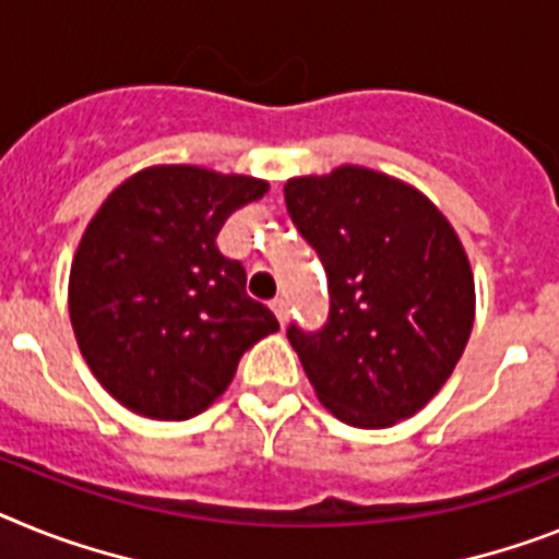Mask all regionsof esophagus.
Returning <instances> with one entry per match:
<instances>
[{
  "instance_id": "obj_1",
  "label": "esophagus",
  "mask_w": 559,
  "mask_h": 559,
  "mask_svg": "<svg viewBox=\"0 0 559 559\" xmlns=\"http://www.w3.org/2000/svg\"><path fill=\"white\" fill-rule=\"evenodd\" d=\"M272 312H275V318H278L281 321V326H284V323H287V318H289V304H287V298H272Z\"/></svg>"
}]
</instances>
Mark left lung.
I'll return each instance as SVG.
<instances>
[{
    "label": "left lung",
    "mask_w": 559,
    "mask_h": 559,
    "mask_svg": "<svg viewBox=\"0 0 559 559\" xmlns=\"http://www.w3.org/2000/svg\"><path fill=\"white\" fill-rule=\"evenodd\" d=\"M284 201L330 287L321 330H287L318 401L358 429L412 417L472 335L475 278L461 238L424 192L367 167L289 178Z\"/></svg>",
    "instance_id": "left-lung-1"
}]
</instances>
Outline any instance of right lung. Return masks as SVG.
Segmentation results:
<instances>
[{
  "instance_id": "obj_1",
  "label": "right lung",
  "mask_w": 559,
  "mask_h": 559,
  "mask_svg": "<svg viewBox=\"0 0 559 559\" xmlns=\"http://www.w3.org/2000/svg\"><path fill=\"white\" fill-rule=\"evenodd\" d=\"M266 190L261 178L170 164L135 173L93 215L70 266V323L121 406L156 420L199 415L243 352L278 330L243 289L241 261L215 247L229 215Z\"/></svg>"
}]
</instances>
